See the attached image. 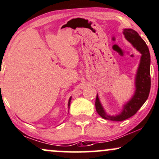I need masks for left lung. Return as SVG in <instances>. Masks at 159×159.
Masks as SVG:
<instances>
[{
  "instance_id": "8db88e82",
  "label": "left lung",
  "mask_w": 159,
  "mask_h": 159,
  "mask_svg": "<svg viewBox=\"0 0 159 159\" xmlns=\"http://www.w3.org/2000/svg\"><path fill=\"white\" fill-rule=\"evenodd\" d=\"M124 35L133 47L141 53L140 64L135 78V93L134 96L124 105L123 111L116 116H109L104 112L99 101L98 95L95 99V109L101 117L113 121H121L130 118L138 112L148 98L150 91V54L148 47L139 33L132 29H125Z\"/></svg>"
}]
</instances>
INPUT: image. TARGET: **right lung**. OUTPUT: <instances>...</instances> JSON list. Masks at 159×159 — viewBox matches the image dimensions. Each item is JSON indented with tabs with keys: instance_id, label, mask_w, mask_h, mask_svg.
I'll use <instances>...</instances> for the list:
<instances>
[{
	"instance_id": "obj_1",
	"label": "right lung",
	"mask_w": 159,
	"mask_h": 159,
	"mask_svg": "<svg viewBox=\"0 0 159 159\" xmlns=\"http://www.w3.org/2000/svg\"><path fill=\"white\" fill-rule=\"evenodd\" d=\"M70 100H71V98H70V100H69V104H68V107L70 109Z\"/></svg>"
}]
</instances>
